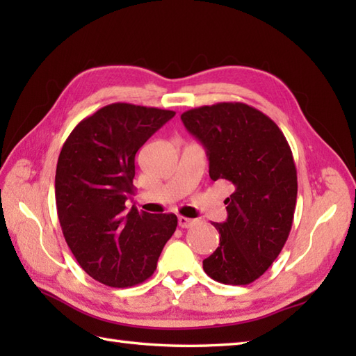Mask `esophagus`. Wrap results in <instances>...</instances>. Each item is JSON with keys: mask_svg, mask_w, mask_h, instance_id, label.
Returning <instances> with one entry per match:
<instances>
[{"mask_svg": "<svg viewBox=\"0 0 356 356\" xmlns=\"http://www.w3.org/2000/svg\"><path fill=\"white\" fill-rule=\"evenodd\" d=\"M195 223H197V220H194V218L179 216V226H180V228H191V226H194Z\"/></svg>", "mask_w": 356, "mask_h": 356, "instance_id": "obj_1", "label": "esophagus"}]
</instances>
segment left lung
Returning a JSON list of instances; mask_svg holds the SVG:
<instances>
[{"instance_id": "8db88e82", "label": "left lung", "mask_w": 356, "mask_h": 356, "mask_svg": "<svg viewBox=\"0 0 356 356\" xmlns=\"http://www.w3.org/2000/svg\"><path fill=\"white\" fill-rule=\"evenodd\" d=\"M185 128L202 142L209 177L228 180V218L213 223L220 243L203 270L218 283L245 286L260 278L282 252L297 203V168L284 134L264 113L241 102L185 111Z\"/></svg>"}]
</instances>
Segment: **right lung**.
I'll list each match as a JSON object with an SVG mask.
<instances>
[{"mask_svg": "<svg viewBox=\"0 0 356 356\" xmlns=\"http://www.w3.org/2000/svg\"><path fill=\"white\" fill-rule=\"evenodd\" d=\"M176 113L125 102L105 105L82 119L59 153L55 197L67 245L96 282L128 287L153 275L174 214L127 213L134 157Z\"/></svg>", "mask_w": 356, "mask_h": 356, "instance_id": "1", "label": "right lung"}]
</instances>
